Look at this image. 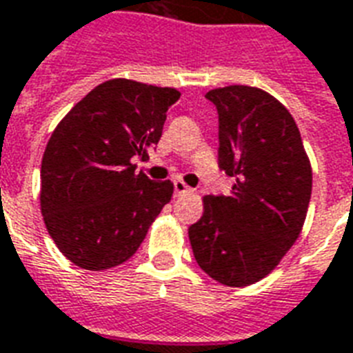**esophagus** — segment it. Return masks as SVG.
<instances>
[{"mask_svg":"<svg viewBox=\"0 0 353 353\" xmlns=\"http://www.w3.org/2000/svg\"><path fill=\"white\" fill-rule=\"evenodd\" d=\"M174 190H176V196H183L188 194V192H192V188L188 187L185 181H181V179H176V181H174Z\"/></svg>","mask_w":353,"mask_h":353,"instance_id":"esophagus-1","label":"esophagus"}]
</instances>
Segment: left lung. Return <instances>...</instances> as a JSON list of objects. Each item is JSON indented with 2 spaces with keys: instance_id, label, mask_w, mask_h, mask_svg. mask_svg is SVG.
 <instances>
[{
  "instance_id": "left-lung-1",
  "label": "left lung",
  "mask_w": 353,
  "mask_h": 353,
  "mask_svg": "<svg viewBox=\"0 0 353 353\" xmlns=\"http://www.w3.org/2000/svg\"><path fill=\"white\" fill-rule=\"evenodd\" d=\"M219 111V166L235 177L228 196H205L188 228L196 263L228 287L272 272L300 236L313 170L294 118L261 88L230 85L205 94Z\"/></svg>"
}]
</instances>
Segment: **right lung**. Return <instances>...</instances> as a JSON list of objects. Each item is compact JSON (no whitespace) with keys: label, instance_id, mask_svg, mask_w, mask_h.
I'll use <instances>...</instances> for the list:
<instances>
[{"label":"right lung","instance_id":"1","mask_svg":"<svg viewBox=\"0 0 353 353\" xmlns=\"http://www.w3.org/2000/svg\"><path fill=\"white\" fill-rule=\"evenodd\" d=\"M181 92L109 79L70 109L40 168V211L61 254L85 270H109L139 250L174 183L134 172L161 139Z\"/></svg>","mask_w":353,"mask_h":353}]
</instances>
